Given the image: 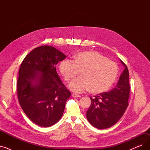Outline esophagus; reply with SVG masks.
<instances>
[{"instance_id": "obj_1", "label": "esophagus", "mask_w": 150, "mask_h": 150, "mask_svg": "<svg viewBox=\"0 0 150 150\" xmlns=\"http://www.w3.org/2000/svg\"><path fill=\"white\" fill-rule=\"evenodd\" d=\"M72 96L74 98H76V97H81V96L80 95H78V94H76V93H72Z\"/></svg>"}]
</instances>
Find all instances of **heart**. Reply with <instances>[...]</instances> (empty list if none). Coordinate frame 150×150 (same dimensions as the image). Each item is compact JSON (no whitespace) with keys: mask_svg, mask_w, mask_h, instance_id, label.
<instances>
[{"mask_svg":"<svg viewBox=\"0 0 150 150\" xmlns=\"http://www.w3.org/2000/svg\"><path fill=\"white\" fill-rule=\"evenodd\" d=\"M59 70L67 81L79 75L81 76L71 82L69 87L73 92L81 93L90 89L93 93L106 91L115 81L119 72L116 63L97 52L78 53L74 60L64 59L59 64Z\"/></svg>","mask_w":150,"mask_h":150,"instance_id":"obj_1","label":"heart"}]
</instances>
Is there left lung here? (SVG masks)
I'll list each match as a JSON object with an SVG mask.
<instances>
[{
    "label": "left lung",
    "mask_w": 150,
    "mask_h": 150,
    "mask_svg": "<svg viewBox=\"0 0 150 150\" xmlns=\"http://www.w3.org/2000/svg\"><path fill=\"white\" fill-rule=\"evenodd\" d=\"M120 60L125 69L115 87L108 92L90 97L91 104L86 117L96 128L101 129L112 127L120 119L128 106L129 72L127 66Z\"/></svg>",
    "instance_id": "left-lung-1"
}]
</instances>
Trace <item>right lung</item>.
Wrapping results in <instances>:
<instances>
[{
    "label": "right lung",
    "instance_id": "1",
    "mask_svg": "<svg viewBox=\"0 0 150 150\" xmlns=\"http://www.w3.org/2000/svg\"><path fill=\"white\" fill-rule=\"evenodd\" d=\"M66 56L54 47L43 45L30 52L19 70L17 91L23 112L35 124L49 127L62 116L70 92L56 70Z\"/></svg>",
    "mask_w": 150,
    "mask_h": 150
}]
</instances>
